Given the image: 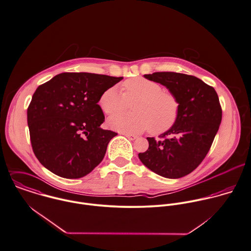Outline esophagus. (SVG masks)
<instances>
[{
    "mask_svg": "<svg viewBox=\"0 0 251 251\" xmlns=\"http://www.w3.org/2000/svg\"><path fill=\"white\" fill-rule=\"evenodd\" d=\"M124 136L126 138H128L130 141H134V140H136L138 138L136 135H133V134H124Z\"/></svg>",
    "mask_w": 251,
    "mask_h": 251,
    "instance_id": "34e87169",
    "label": "esophagus"
}]
</instances>
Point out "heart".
<instances>
[{"label": "heart", "instance_id": "obj_1", "mask_svg": "<svg viewBox=\"0 0 251 251\" xmlns=\"http://www.w3.org/2000/svg\"><path fill=\"white\" fill-rule=\"evenodd\" d=\"M136 101L134 112L117 113L109 125L122 133L137 134L151 129L153 134H163L172 129L179 115L176 96L162 86L144 77H133L123 83V93L116 86L105 89L99 99L101 110L108 115L122 111L129 102Z\"/></svg>", "mask_w": 251, "mask_h": 251}]
</instances>
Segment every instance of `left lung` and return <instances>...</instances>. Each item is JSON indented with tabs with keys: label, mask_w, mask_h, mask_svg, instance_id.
Masks as SVG:
<instances>
[{
	"label": "left lung",
	"mask_w": 251,
	"mask_h": 251,
	"mask_svg": "<svg viewBox=\"0 0 251 251\" xmlns=\"http://www.w3.org/2000/svg\"><path fill=\"white\" fill-rule=\"evenodd\" d=\"M145 77L161 83L176 96L179 115L160 140L148 138L149 150L139 153V158L159 176L182 177L200 165L219 129L222 109L217 93L200 78L185 74L158 72Z\"/></svg>",
	"instance_id": "8db88e82"
}]
</instances>
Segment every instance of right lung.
Returning a JSON list of instances; mask_svg holds the SVG:
<instances>
[{"mask_svg": "<svg viewBox=\"0 0 251 251\" xmlns=\"http://www.w3.org/2000/svg\"><path fill=\"white\" fill-rule=\"evenodd\" d=\"M123 77L62 73L40 85L27 109L32 149L41 164L65 178L91 173L117 135L102 130L101 93Z\"/></svg>", "mask_w": 251, "mask_h": 251, "instance_id": "right-lung-1", "label": "right lung"}]
</instances>
